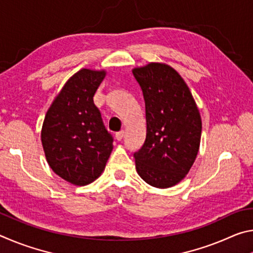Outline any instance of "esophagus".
I'll list each match as a JSON object with an SVG mask.
<instances>
[{"mask_svg": "<svg viewBox=\"0 0 253 253\" xmlns=\"http://www.w3.org/2000/svg\"><path fill=\"white\" fill-rule=\"evenodd\" d=\"M124 136H125V131H124V130L118 131V132H116V135H115V137H116L117 140H122L124 138Z\"/></svg>", "mask_w": 253, "mask_h": 253, "instance_id": "34e87169", "label": "esophagus"}]
</instances>
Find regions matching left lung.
I'll return each mask as SVG.
<instances>
[{"label":"left lung","mask_w":253,"mask_h":253,"mask_svg":"<svg viewBox=\"0 0 253 253\" xmlns=\"http://www.w3.org/2000/svg\"><path fill=\"white\" fill-rule=\"evenodd\" d=\"M146 110V139L134 154L136 170L149 185L168 188L184 179L199 153L202 121L190 88L166 63L132 69Z\"/></svg>","instance_id":"obj_1"}]
</instances>
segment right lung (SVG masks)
<instances>
[{
	"label": "right lung",
	"mask_w": 253,
	"mask_h": 253,
	"mask_svg": "<svg viewBox=\"0 0 253 253\" xmlns=\"http://www.w3.org/2000/svg\"><path fill=\"white\" fill-rule=\"evenodd\" d=\"M105 76V70L85 68L76 72L54 98L42 125L46 162L74 185H88L99 177L114 147L113 137L93 104Z\"/></svg>",
	"instance_id": "add662e5"
}]
</instances>
